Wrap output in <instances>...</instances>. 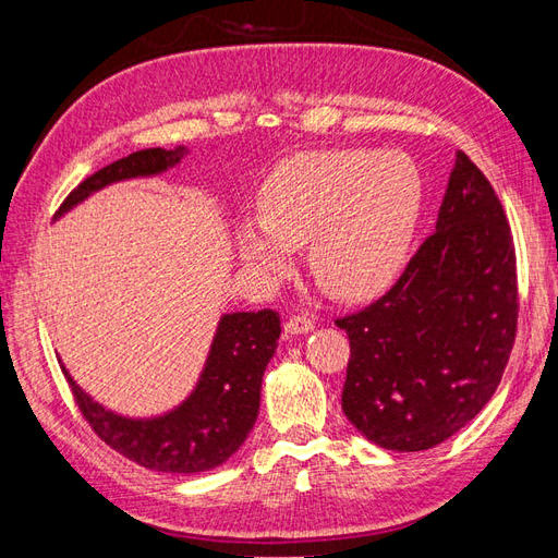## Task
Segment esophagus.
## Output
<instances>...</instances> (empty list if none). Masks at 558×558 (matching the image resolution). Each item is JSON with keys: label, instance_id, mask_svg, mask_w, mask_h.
I'll list each match as a JSON object with an SVG mask.
<instances>
[{"label": "esophagus", "instance_id": "34e87169", "mask_svg": "<svg viewBox=\"0 0 558 558\" xmlns=\"http://www.w3.org/2000/svg\"><path fill=\"white\" fill-rule=\"evenodd\" d=\"M283 330H286V332H291V335L310 332V330H314V320H312L307 314H295V316H291L289 320H286Z\"/></svg>", "mask_w": 558, "mask_h": 558}]
</instances>
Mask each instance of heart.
Returning a JSON list of instances; mask_svg holds the SVG:
<instances>
[{"mask_svg": "<svg viewBox=\"0 0 558 558\" xmlns=\"http://www.w3.org/2000/svg\"><path fill=\"white\" fill-rule=\"evenodd\" d=\"M260 221L240 226L244 260L265 275L291 267L310 244L316 281L337 298L365 300L391 283L421 214L410 158L367 150H310L279 162L258 191Z\"/></svg>", "mask_w": 558, "mask_h": 558, "instance_id": "b5f03b06", "label": "heart"}]
</instances>
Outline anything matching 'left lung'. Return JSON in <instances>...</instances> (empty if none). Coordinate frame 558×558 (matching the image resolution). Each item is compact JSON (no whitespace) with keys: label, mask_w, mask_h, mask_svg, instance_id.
I'll return each mask as SVG.
<instances>
[{"label":"left lung","mask_w":558,"mask_h":558,"mask_svg":"<svg viewBox=\"0 0 558 558\" xmlns=\"http://www.w3.org/2000/svg\"><path fill=\"white\" fill-rule=\"evenodd\" d=\"M517 318L508 216L480 167L456 150L435 232L381 298L335 318L351 347L347 418L393 451L449 440L496 393Z\"/></svg>","instance_id":"left-lung-1"}]
</instances>
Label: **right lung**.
<instances>
[{
    "mask_svg": "<svg viewBox=\"0 0 558 558\" xmlns=\"http://www.w3.org/2000/svg\"><path fill=\"white\" fill-rule=\"evenodd\" d=\"M183 148H146L116 160L81 181L64 197L58 216L113 181L150 177L181 160ZM281 335L272 310L228 314L218 324L205 373L191 398L158 418H125L83 393L62 367L83 418L99 440L148 470L195 475L228 461L258 416L260 384Z\"/></svg>",
    "mask_w": 558,
    "mask_h": 558,
    "instance_id": "obj_1",
    "label": "right lung"
}]
</instances>
